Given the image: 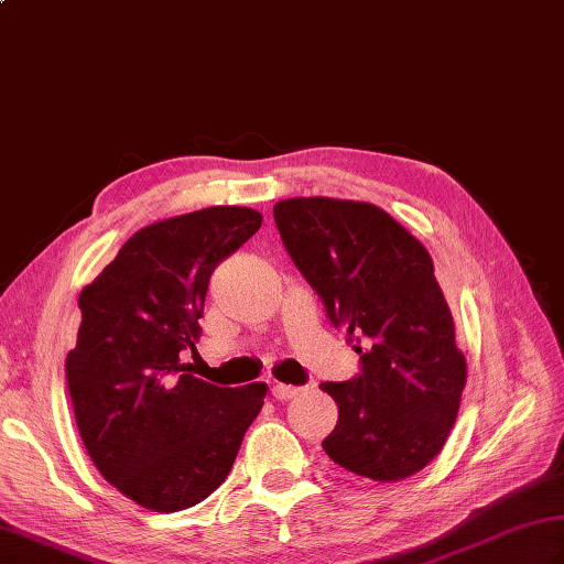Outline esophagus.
I'll return each instance as SVG.
<instances>
[{
    "mask_svg": "<svg viewBox=\"0 0 564 564\" xmlns=\"http://www.w3.org/2000/svg\"><path fill=\"white\" fill-rule=\"evenodd\" d=\"M297 392H301V388H295V386H283V382H275V386L271 388V394H273L275 400H293Z\"/></svg>",
    "mask_w": 564,
    "mask_h": 564,
    "instance_id": "esophagus-1",
    "label": "esophagus"
}]
</instances>
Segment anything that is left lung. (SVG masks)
<instances>
[{
	"mask_svg": "<svg viewBox=\"0 0 564 564\" xmlns=\"http://www.w3.org/2000/svg\"><path fill=\"white\" fill-rule=\"evenodd\" d=\"M273 220L361 358L351 380L319 386L339 406L322 448L378 482L422 470L446 443L465 388V356L429 251L373 203L289 198L275 203Z\"/></svg>",
	"mask_w": 564,
	"mask_h": 564,
	"instance_id": "1",
	"label": "left lung"
}]
</instances>
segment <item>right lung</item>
Here are the masks:
<instances>
[{
	"label": "right lung",
	"mask_w": 564,
	"mask_h": 564,
	"mask_svg": "<svg viewBox=\"0 0 564 564\" xmlns=\"http://www.w3.org/2000/svg\"><path fill=\"white\" fill-rule=\"evenodd\" d=\"M261 227V213L213 206L142 227L79 295L65 378L79 436L106 482L172 513L215 492L267 386L220 388L184 373L215 267Z\"/></svg>",
	"instance_id": "1"
}]
</instances>
